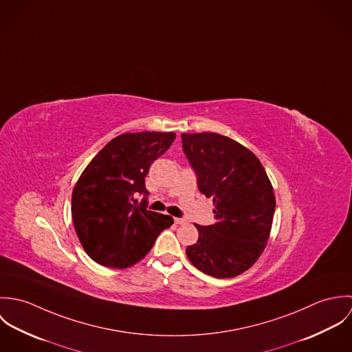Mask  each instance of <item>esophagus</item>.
Instances as JSON below:
<instances>
[{"label": "esophagus", "instance_id": "esophagus-1", "mask_svg": "<svg viewBox=\"0 0 352 352\" xmlns=\"http://www.w3.org/2000/svg\"><path fill=\"white\" fill-rule=\"evenodd\" d=\"M175 223L176 225H183V223H186V219L184 218H175Z\"/></svg>", "mask_w": 352, "mask_h": 352}]
</instances>
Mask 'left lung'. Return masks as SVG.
<instances>
[{
  "instance_id": "left-lung-1",
  "label": "left lung",
  "mask_w": 352,
  "mask_h": 352,
  "mask_svg": "<svg viewBox=\"0 0 352 352\" xmlns=\"http://www.w3.org/2000/svg\"><path fill=\"white\" fill-rule=\"evenodd\" d=\"M183 151L201 194L212 198L215 223L195 225L190 261L214 278H233L256 263L268 241L275 211L272 184L258 158L215 133L182 134Z\"/></svg>"
}]
</instances>
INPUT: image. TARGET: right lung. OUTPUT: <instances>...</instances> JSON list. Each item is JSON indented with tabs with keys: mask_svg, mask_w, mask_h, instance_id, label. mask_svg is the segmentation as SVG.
Returning a JSON list of instances; mask_svg holds the SVG:
<instances>
[{
	"mask_svg": "<svg viewBox=\"0 0 352 352\" xmlns=\"http://www.w3.org/2000/svg\"><path fill=\"white\" fill-rule=\"evenodd\" d=\"M175 133H126L109 141L81 173L72 194V218L88 256L104 267L127 268L144 258L173 223L148 210L145 177ZM144 199L138 201L141 195Z\"/></svg>",
	"mask_w": 352,
	"mask_h": 352,
	"instance_id": "obj_1",
	"label": "right lung"
}]
</instances>
